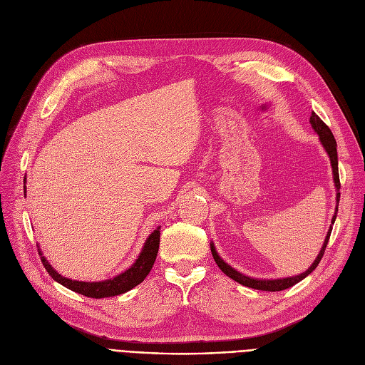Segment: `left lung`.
<instances>
[{"mask_svg":"<svg viewBox=\"0 0 365 365\" xmlns=\"http://www.w3.org/2000/svg\"><path fill=\"white\" fill-rule=\"evenodd\" d=\"M310 123L313 126V130L318 133L319 138H321V143L324 145L327 153L329 155V160H331V167H332V174H334V183H336V187H337V202L340 201V178H339V160H337V143H336V138L334 135H332L331 130L328 128V125L316 115L314 112H312V116H310ZM337 210L339 207H336V215L332 216V220L331 224H334L336 220V216H337ZM331 231H332V227H329L328 230V234H327V239L324 242V246L319 252L318 258L314 259V262L310 265V268L307 272L301 273L299 276H295V277H287V279H274V280H261V279H252V277H247L242 273H239L237 270H234L232 267H230L227 262H224V259H222L217 252L215 249L213 245H210V249H212V255L217 264V267L220 268L222 272H224L228 277H231L232 280L239 282L240 284H243V287H247V288H252V289H258V291H270V292H276V291H283V289H288L291 288L292 284L298 283L299 280H303L306 276H309L316 267H318V264L321 262L324 253H325V249H327V245H328V240H329V235H331Z\"/></svg>","mask_w":365,"mask_h":365,"instance_id":"obj_1","label":"left lung"}]
</instances>
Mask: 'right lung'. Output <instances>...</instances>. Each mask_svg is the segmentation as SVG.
Returning a JSON list of instances; mask_svg holds the SVG:
<instances>
[{
    "mask_svg": "<svg viewBox=\"0 0 365 365\" xmlns=\"http://www.w3.org/2000/svg\"><path fill=\"white\" fill-rule=\"evenodd\" d=\"M160 234H161L160 228H156L149 235V239L146 240L143 250H141L140 257L137 258L134 265H131V268H128L125 273L116 276L115 279L104 280V282H92L91 283V282H77V280L62 277L61 274H58L53 270L51 264L46 261L44 257H40V258L46 268V272L52 276V279H55L61 284H64L66 288H68L77 294L89 297V298L113 297V295H119V294H123L126 291L133 289L134 287H137L138 283L143 282L146 279V276L150 273L152 265L158 255V249H160ZM40 255H41V252H40Z\"/></svg>",
    "mask_w": 365,
    "mask_h": 365,
    "instance_id": "add662e5",
    "label": "right lung"
}]
</instances>
